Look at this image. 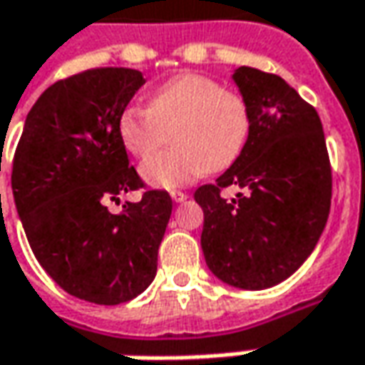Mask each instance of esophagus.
I'll use <instances>...</instances> for the list:
<instances>
[{
	"label": "esophagus",
	"mask_w": 365,
	"mask_h": 365,
	"mask_svg": "<svg viewBox=\"0 0 365 365\" xmlns=\"http://www.w3.org/2000/svg\"><path fill=\"white\" fill-rule=\"evenodd\" d=\"M170 197H173L175 202H185V200L188 199L187 192H180V190H173V192H170Z\"/></svg>",
	"instance_id": "1"
}]
</instances>
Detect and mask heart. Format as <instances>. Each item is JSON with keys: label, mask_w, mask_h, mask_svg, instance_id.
<instances>
[{"label": "heart", "mask_w": 365, "mask_h": 365, "mask_svg": "<svg viewBox=\"0 0 365 365\" xmlns=\"http://www.w3.org/2000/svg\"><path fill=\"white\" fill-rule=\"evenodd\" d=\"M171 132L173 148L150 158ZM120 144L143 163L140 177L156 188H180L239 158L251 132V112L239 92L202 74H180L154 88L146 110L128 106L116 124Z\"/></svg>", "instance_id": "heart-1"}]
</instances>
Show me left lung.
<instances>
[{
  "label": "left lung",
  "mask_w": 365,
  "mask_h": 365,
  "mask_svg": "<svg viewBox=\"0 0 365 365\" xmlns=\"http://www.w3.org/2000/svg\"><path fill=\"white\" fill-rule=\"evenodd\" d=\"M233 80L251 112L243 153L195 200L205 212L200 247L215 277L267 289L312 255L331 205V166L322 120L283 78L241 66ZM227 186L242 188L222 200Z\"/></svg>",
  "instance_id": "1"
}]
</instances>
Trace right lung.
<instances>
[{
  "mask_svg": "<svg viewBox=\"0 0 365 365\" xmlns=\"http://www.w3.org/2000/svg\"><path fill=\"white\" fill-rule=\"evenodd\" d=\"M144 82L138 70L96 68L51 84L14 156V200L34 255L63 291L98 305L130 302L153 283L173 212L166 190H146L118 215L104 205L144 187L116 132Z\"/></svg>",
  "mask_w": 365,
  "mask_h": 365,
  "instance_id": "right-lung-1",
  "label": "right lung"
}]
</instances>
